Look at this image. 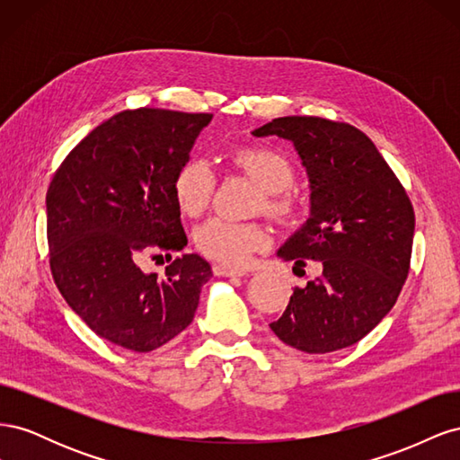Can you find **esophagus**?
I'll use <instances>...</instances> for the list:
<instances>
[{
	"instance_id": "esophagus-1",
	"label": "esophagus",
	"mask_w": 460,
	"mask_h": 460,
	"mask_svg": "<svg viewBox=\"0 0 460 460\" xmlns=\"http://www.w3.org/2000/svg\"><path fill=\"white\" fill-rule=\"evenodd\" d=\"M215 276H228V278H238V276H245V270H238V269H230L226 264H215L213 267Z\"/></svg>"
}]
</instances>
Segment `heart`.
I'll return each instance as SVG.
<instances>
[{
	"mask_svg": "<svg viewBox=\"0 0 460 460\" xmlns=\"http://www.w3.org/2000/svg\"><path fill=\"white\" fill-rule=\"evenodd\" d=\"M230 164L253 178L261 188L259 207L280 222H296L301 217V201L288 188L294 184V166L282 151L269 146L249 144L230 151ZM215 172L201 159H190L172 176V198L178 211L196 218L211 203ZM199 253L226 267H243L259 249L269 245V232L257 222H234L211 218L196 230Z\"/></svg>",
	"mask_w": 460,
	"mask_h": 460,
	"instance_id": "heart-1",
	"label": "heart"
}]
</instances>
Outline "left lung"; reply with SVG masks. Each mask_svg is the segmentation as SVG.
Listing matches in <instances>:
<instances>
[{
    "instance_id": "left-lung-1",
    "label": "left lung",
    "mask_w": 460,
    "mask_h": 460,
    "mask_svg": "<svg viewBox=\"0 0 460 460\" xmlns=\"http://www.w3.org/2000/svg\"><path fill=\"white\" fill-rule=\"evenodd\" d=\"M291 140L311 180V218L278 252L323 272L296 288L270 324L305 353L363 340L392 311L411 269L414 208L370 137L347 122L280 117L253 132Z\"/></svg>"
}]
</instances>
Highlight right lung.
Segmentation results:
<instances>
[{"label":"right lung","instance_id":"add662e5","mask_svg":"<svg viewBox=\"0 0 460 460\" xmlns=\"http://www.w3.org/2000/svg\"><path fill=\"white\" fill-rule=\"evenodd\" d=\"M211 113L122 111L80 140L48 193L49 269L65 301L97 336L147 353L186 330L213 276L199 255L176 257L166 278L137 259H171L188 238L172 176Z\"/></svg>","mask_w":460,"mask_h":460}]
</instances>
